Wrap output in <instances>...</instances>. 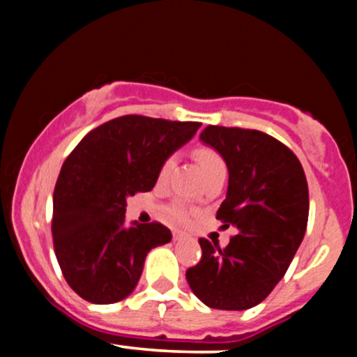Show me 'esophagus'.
I'll return each instance as SVG.
<instances>
[{
  "label": "esophagus",
  "mask_w": 357,
  "mask_h": 357,
  "mask_svg": "<svg viewBox=\"0 0 357 357\" xmlns=\"http://www.w3.org/2000/svg\"><path fill=\"white\" fill-rule=\"evenodd\" d=\"M173 240H174V241H181V240H186V235H184L183 231H173Z\"/></svg>",
  "instance_id": "34e87169"
}]
</instances>
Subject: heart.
Listing matches in <instances>:
<instances>
[{
	"mask_svg": "<svg viewBox=\"0 0 357 357\" xmlns=\"http://www.w3.org/2000/svg\"><path fill=\"white\" fill-rule=\"evenodd\" d=\"M195 158L196 161H198L199 167H202V173L204 178L210 174L220 173V171H227V165H225L223 158H221L215 149H211V147H198V149L195 151ZM174 165H176L174 155H169V158H166L165 161H162V165L159 166V171H158L159 183H165L166 179L169 178ZM166 216L167 220L173 221V223L184 225L190 221V208L181 202H173L166 206Z\"/></svg>",
	"mask_w": 357,
	"mask_h": 357,
	"instance_id": "b5f03b06",
	"label": "heart"
}]
</instances>
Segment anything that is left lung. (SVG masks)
Returning a JSON list of instances; mask_svg holds the SVG:
<instances>
[{
    "label": "left lung",
    "mask_w": 357,
    "mask_h": 357,
    "mask_svg": "<svg viewBox=\"0 0 357 357\" xmlns=\"http://www.w3.org/2000/svg\"><path fill=\"white\" fill-rule=\"evenodd\" d=\"M199 139L227 162L228 191L216 218L236 235L225 248L199 238L202 260L186 280L211 309H252L285 275L304 240L305 173L289 147L260 130L208 126Z\"/></svg>",
    "instance_id": "obj_1"
}]
</instances>
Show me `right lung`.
Returning <instances> with one entry per match:
<instances>
[{
  "label": "right lung",
  "mask_w": 357,
  "mask_h": 357,
  "mask_svg": "<svg viewBox=\"0 0 357 357\" xmlns=\"http://www.w3.org/2000/svg\"><path fill=\"white\" fill-rule=\"evenodd\" d=\"M199 122L122 116L85 136L65 159L53 191V248L67 284L92 304L136 289L151 248L171 241L165 225L126 227V199L158 181L159 166Z\"/></svg>",
  "instance_id": "right-lung-1"
}]
</instances>
